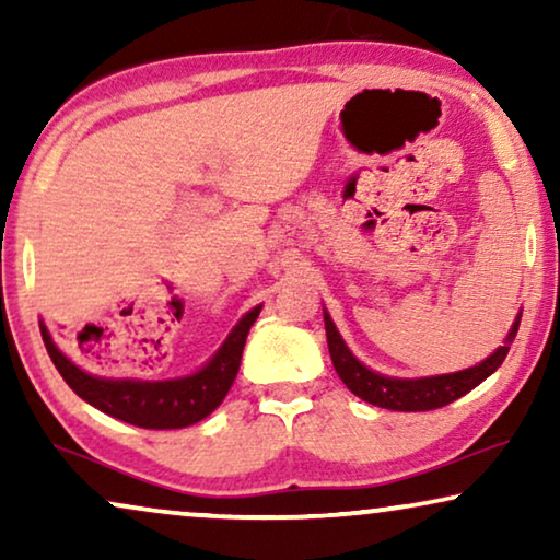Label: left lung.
<instances>
[{"instance_id": "1", "label": "left lung", "mask_w": 560, "mask_h": 560, "mask_svg": "<svg viewBox=\"0 0 560 560\" xmlns=\"http://www.w3.org/2000/svg\"><path fill=\"white\" fill-rule=\"evenodd\" d=\"M520 318H523V313H517L515 324H512L508 339H504V347L494 349L485 362L474 364L469 370H462V372L410 380V377H387V374L374 372L366 364L359 362V359L351 354L347 341L341 339L339 328H336L331 316H328V311L324 308L328 351H331L334 370L341 377L343 385H347L357 397H362L364 402L377 405V408H387V410H400V412L443 408V405L458 400V397L469 393V389L481 385L489 374L500 370L504 357H508L510 343L515 339L520 328Z\"/></svg>"}]
</instances>
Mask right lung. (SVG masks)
Here are the masks:
<instances>
[{
    "mask_svg": "<svg viewBox=\"0 0 560 560\" xmlns=\"http://www.w3.org/2000/svg\"><path fill=\"white\" fill-rule=\"evenodd\" d=\"M259 311H262V305H255L244 313L240 324L229 331L217 354L201 370L175 380L96 377V374L83 372L73 359H68L58 349L45 324H40V334L60 377L81 400L94 405L106 416L125 420L129 425L167 431V428L194 425L219 408L229 387L234 385L236 372H240L244 341H247V334Z\"/></svg>",
    "mask_w": 560,
    "mask_h": 560,
    "instance_id": "add662e5",
    "label": "right lung"
}]
</instances>
